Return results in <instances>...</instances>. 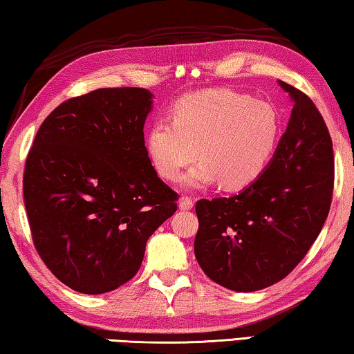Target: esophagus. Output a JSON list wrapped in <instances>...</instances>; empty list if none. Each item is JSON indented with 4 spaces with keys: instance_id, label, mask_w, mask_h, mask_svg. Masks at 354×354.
Instances as JSON below:
<instances>
[{
    "instance_id": "1",
    "label": "esophagus",
    "mask_w": 354,
    "mask_h": 354,
    "mask_svg": "<svg viewBox=\"0 0 354 354\" xmlns=\"http://www.w3.org/2000/svg\"><path fill=\"white\" fill-rule=\"evenodd\" d=\"M192 207H194V201H192V198H189V196L179 200V209H181V211H190Z\"/></svg>"
}]
</instances>
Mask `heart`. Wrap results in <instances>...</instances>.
Instances as JSON below:
<instances>
[{
    "label": "heart",
    "instance_id": "obj_1",
    "mask_svg": "<svg viewBox=\"0 0 354 354\" xmlns=\"http://www.w3.org/2000/svg\"><path fill=\"white\" fill-rule=\"evenodd\" d=\"M171 120L149 127L147 153L165 181H176L198 154L201 160L184 178L192 189L218 181L226 189L253 184L272 160L281 131L272 104L227 88L184 95L173 106Z\"/></svg>",
    "mask_w": 354,
    "mask_h": 354
}]
</instances>
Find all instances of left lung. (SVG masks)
<instances>
[{
	"label": "left lung",
	"mask_w": 354,
	"mask_h": 354,
	"mask_svg": "<svg viewBox=\"0 0 354 354\" xmlns=\"http://www.w3.org/2000/svg\"><path fill=\"white\" fill-rule=\"evenodd\" d=\"M278 82L293 109L266 171L237 195L195 206L196 261L236 292L286 278L319 237L331 206L334 154L325 120L308 95Z\"/></svg>",
	"instance_id": "1"
}]
</instances>
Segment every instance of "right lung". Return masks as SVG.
<instances>
[{
	"instance_id": "obj_1",
	"label": "right lung",
	"mask_w": 354,
	"mask_h": 354,
	"mask_svg": "<svg viewBox=\"0 0 354 354\" xmlns=\"http://www.w3.org/2000/svg\"><path fill=\"white\" fill-rule=\"evenodd\" d=\"M151 107L147 88H98L57 106L29 149L23 196L35 250L76 292L128 283L149 236L176 212L178 194L143 139Z\"/></svg>"
}]
</instances>
